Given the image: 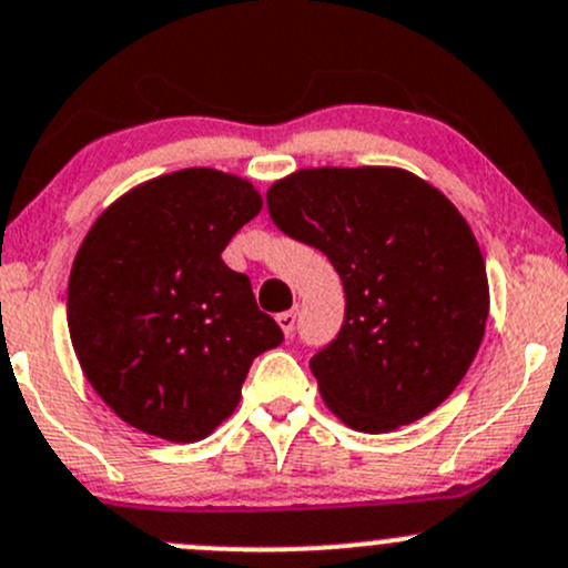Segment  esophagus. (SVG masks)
I'll return each instance as SVG.
<instances>
[{"label": "esophagus", "mask_w": 568, "mask_h": 568, "mask_svg": "<svg viewBox=\"0 0 568 568\" xmlns=\"http://www.w3.org/2000/svg\"><path fill=\"white\" fill-rule=\"evenodd\" d=\"M277 324H280V329L285 332V337H291V334H294V329H296V313H294V310H285V313H280Z\"/></svg>", "instance_id": "obj_1"}]
</instances>
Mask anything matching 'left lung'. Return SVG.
I'll list each match as a JSON object with an SVG mask.
<instances>
[{"label":"left lung","mask_w":568,"mask_h":568,"mask_svg":"<svg viewBox=\"0 0 568 568\" xmlns=\"http://www.w3.org/2000/svg\"><path fill=\"white\" fill-rule=\"evenodd\" d=\"M283 234L337 268L345 318L310 369L332 414L389 433L438 408L468 373L489 313L476 236L403 169H304L266 193Z\"/></svg>","instance_id":"obj_1"}]
</instances>
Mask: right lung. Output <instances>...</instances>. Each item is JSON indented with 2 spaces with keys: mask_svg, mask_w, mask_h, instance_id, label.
<instances>
[{
  "mask_svg": "<svg viewBox=\"0 0 568 568\" xmlns=\"http://www.w3.org/2000/svg\"><path fill=\"white\" fill-rule=\"evenodd\" d=\"M258 190L184 169L130 190L73 261L68 326L83 375L122 422L174 444L229 419L258 354L283 343L223 250L261 212Z\"/></svg>",
  "mask_w": 568,
  "mask_h": 568,
  "instance_id": "right-lung-1",
  "label": "right lung"
}]
</instances>
